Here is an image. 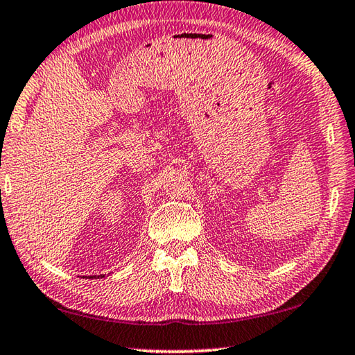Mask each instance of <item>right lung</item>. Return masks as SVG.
I'll return each instance as SVG.
<instances>
[{"instance_id":"add662e5","label":"right lung","mask_w":355,"mask_h":355,"mask_svg":"<svg viewBox=\"0 0 355 355\" xmlns=\"http://www.w3.org/2000/svg\"><path fill=\"white\" fill-rule=\"evenodd\" d=\"M95 277V275H94ZM94 277H90V279H94ZM96 277H104V275H96Z\"/></svg>"}]
</instances>
